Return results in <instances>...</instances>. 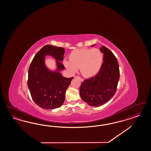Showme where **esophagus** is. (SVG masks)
<instances>
[{"instance_id": "obj_1", "label": "esophagus", "mask_w": 151, "mask_h": 151, "mask_svg": "<svg viewBox=\"0 0 151 151\" xmlns=\"http://www.w3.org/2000/svg\"><path fill=\"white\" fill-rule=\"evenodd\" d=\"M78 78V79H79L81 82H83V80L82 79V78H80V77H78V76H75V78Z\"/></svg>"}]
</instances>
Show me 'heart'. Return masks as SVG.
I'll use <instances>...</instances> for the list:
<instances>
[{"label": "heart", "mask_w": 151, "mask_h": 151, "mask_svg": "<svg viewBox=\"0 0 151 151\" xmlns=\"http://www.w3.org/2000/svg\"><path fill=\"white\" fill-rule=\"evenodd\" d=\"M103 56L97 49H83L73 51L69 56V61H63L65 67L71 73H75L78 69L85 78H92L100 70Z\"/></svg>", "instance_id": "1"}]
</instances>
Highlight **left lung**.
I'll return each instance as SVG.
<instances>
[{"mask_svg":"<svg viewBox=\"0 0 151 151\" xmlns=\"http://www.w3.org/2000/svg\"><path fill=\"white\" fill-rule=\"evenodd\" d=\"M100 49L104 54L100 70L93 78L85 80L80 88L82 100L93 107L104 105L114 96L119 78V63L114 54L105 46Z\"/></svg>","mask_w":151,"mask_h":151,"instance_id":"8db88e82","label":"left lung"}]
</instances>
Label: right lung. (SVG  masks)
<instances>
[{
  "mask_svg": "<svg viewBox=\"0 0 151 151\" xmlns=\"http://www.w3.org/2000/svg\"><path fill=\"white\" fill-rule=\"evenodd\" d=\"M65 49L46 45L37 52L33 58L28 71L27 85L34 102L42 109L52 110L63 105L66 91L73 78L62 76L61 71L65 67ZM55 58L56 69L48 68L45 64V56Z\"/></svg>",
  "mask_w": 151,
  "mask_h": 151,
  "instance_id": "obj_1",
  "label": "right lung"
}]
</instances>
